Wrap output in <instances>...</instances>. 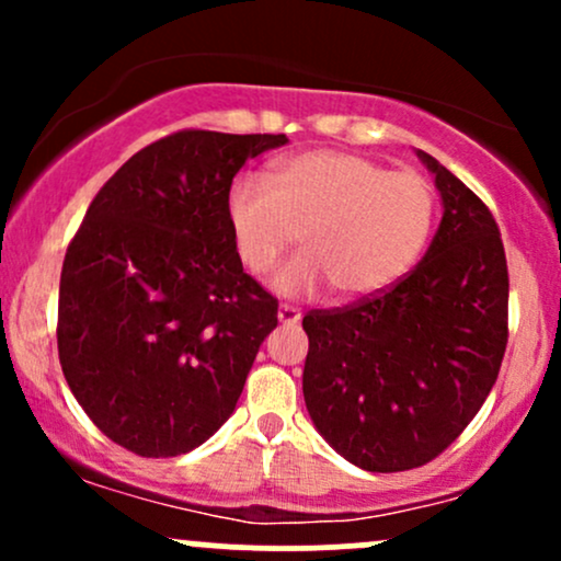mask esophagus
<instances>
[{
  "instance_id": "obj_1",
  "label": "esophagus",
  "mask_w": 561,
  "mask_h": 561,
  "mask_svg": "<svg viewBox=\"0 0 561 561\" xmlns=\"http://www.w3.org/2000/svg\"><path fill=\"white\" fill-rule=\"evenodd\" d=\"M276 317H279L282 324H298L302 313H300L298 306H289V302H282L279 313H276Z\"/></svg>"
}]
</instances>
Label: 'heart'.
Segmentation results:
<instances>
[{
	"mask_svg": "<svg viewBox=\"0 0 561 561\" xmlns=\"http://www.w3.org/2000/svg\"><path fill=\"white\" fill-rule=\"evenodd\" d=\"M433 218L427 179L340 150L276 160L268 182L242 173L227 192L237 255L253 276L272 272L302 231L306 250L274 279L295 298L324 287L343 300L385 293L422 255Z\"/></svg>",
	"mask_w": 561,
	"mask_h": 561,
	"instance_id": "obj_1",
	"label": "heart"
}]
</instances>
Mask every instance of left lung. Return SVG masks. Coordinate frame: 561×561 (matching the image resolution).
Segmentation results:
<instances>
[{"label":"left lung","instance_id":"1","mask_svg":"<svg viewBox=\"0 0 561 561\" xmlns=\"http://www.w3.org/2000/svg\"><path fill=\"white\" fill-rule=\"evenodd\" d=\"M420 158L443 197L420 266L385 293L302 317L308 414L366 472H405L440 456L485 403L508 340L499 224L446 165Z\"/></svg>","mask_w":561,"mask_h":561}]
</instances>
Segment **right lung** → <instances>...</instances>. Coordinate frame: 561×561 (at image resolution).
I'll return each instance as SVG.
<instances>
[{
	"instance_id": "1",
	"label": "right lung",
	"mask_w": 561,
	"mask_h": 561,
	"mask_svg": "<svg viewBox=\"0 0 561 561\" xmlns=\"http://www.w3.org/2000/svg\"><path fill=\"white\" fill-rule=\"evenodd\" d=\"M285 134L184 128L102 184L68 244L57 353L113 443L169 459L229 420L279 302L237 255L227 192Z\"/></svg>"
}]
</instances>
